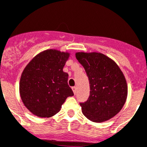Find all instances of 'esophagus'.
I'll use <instances>...</instances> for the list:
<instances>
[{
  "instance_id": "esophagus-1",
  "label": "esophagus",
  "mask_w": 147,
  "mask_h": 147,
  "mask_svg": "<svg viewBox=\"0 0 147 147\" xmlns=\"http://www.w3.org/2000/svg\"><path fill=\"white\" fill-rule=\"evenodd\" d=\"M72 90H73V92H74V94H76V86L72 87Z\"/></svg>"
}]
</instances>
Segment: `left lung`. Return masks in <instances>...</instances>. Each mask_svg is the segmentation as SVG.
Here are the masks:
<instances>
[{"instance_id":"obj_1","label":"left lung","mask_w":147,"mask_h":147,"mask_svg":"<svg viewBox=\"0 0 147 147\" xmlns=\"http://www.w3.org/2000/svg\"><path fill=\"white\" fill-rule=\"evenodd\" d=\"M90 84V95L81 103L82 112L88 119L103 122L122 110L128 96L125 77L114 61L100 53H76Z\"/></svg>"}]
</instances>
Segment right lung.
Instances as JSON below:
<instances>
[{
  "label": "right lung",
  "instance_id": "right-lung-1",
  "mask_svg": "<svg viewBox=\"0 0 147 147\" xmlns=\"http://www.w3.org/2000/svg\"><path fill=\"white\" fill-rule=\"evenodd\" d=\"M71 53L44 50L25 66L19 81V94L25 107L34 116L49 118L60 111L67 98L73 96L63 67Z\"/></svg>",
  "mask_w": 147,
  "mask_h": 147
}]
</instances>
